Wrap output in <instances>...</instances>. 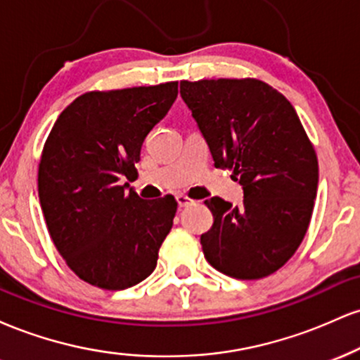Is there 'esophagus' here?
<instances>
[{
  "instance_id": "esophagus-1",
  "label": "esophagus",
  "mask_w": 360,
  "mask_h": 360,
  "mask_svg": "<svg viewBox=\"0 0 360 360\" xmlns=\"http://www.w3.org/2000/svg\"><path fill=\"white\" fill-rule=\"evenodd\" d=\"M176 201H177V205H179V208H184V206L193 205L191 198L184 196V194H179V196H176Z\"/></svg>"
}]
</instances>
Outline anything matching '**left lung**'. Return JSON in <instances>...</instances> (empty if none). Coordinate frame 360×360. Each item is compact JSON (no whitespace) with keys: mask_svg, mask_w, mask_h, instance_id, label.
<instances>
[{"mask_svg":"<svg viewBox=\"0 0 360 360\" xmlns=\"http://www.w3.org/2000/svg\"><path fill=\"white\" fill-rule=\"evenodd\" d=\"M183 98L214 166L233 171L243 205L205 203L214 221L201 235L210 264L237 279H260L291 259L307 233L318 160L298 113L259 79L181 81Z\"/></svg>","mask_w":360,"mask_h":360,"instance_id":"8db88e82","label":"left lung"}]
</instances>
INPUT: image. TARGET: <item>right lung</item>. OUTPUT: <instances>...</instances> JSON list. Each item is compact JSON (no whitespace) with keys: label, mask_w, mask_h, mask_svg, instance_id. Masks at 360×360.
Masks as SVG:
<instances>
[{"label":"right lung","mask_w":360,"mask_h":360,"mask_svg":"<svg viewBox=\"0 0 360 360\" xmlns=\"http://www.w3.org/2000/svg\"><path fill=\"white\" fill-rule=\"evenodd\" d=\"M177 82L86 93L53 123L39 198L53 245L96 288L127 289L152 274L177 210L174 196L127 193L148 131L171 110Z\"/></svg>","instance_id":"add662e5"}]
</instances>
